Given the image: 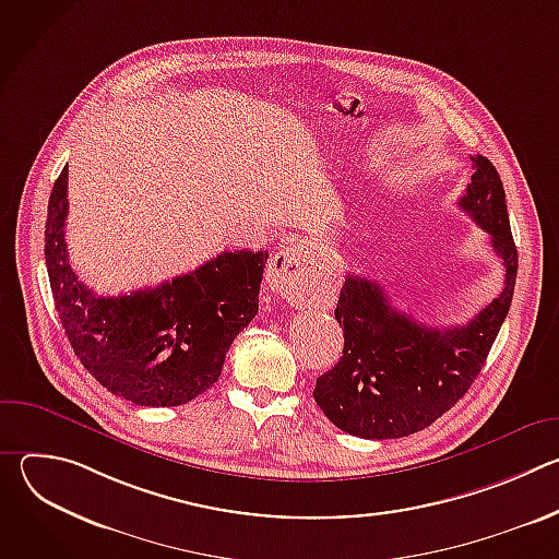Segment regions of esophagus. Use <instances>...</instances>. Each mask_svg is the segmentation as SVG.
I'll use <instances>...</instances> for the list:
<instances>
[{
	"mask_svg": "<svg viewBox=\"0 0 559 559\" xmlns=\"http://www.w3.org/2000/svg\"><path fill=\"white\" fill-rule=\"evenodd\" d=\"M311 267L307 263V250L300 243H287L283 246L267 263V285L285 296V298H298L309 278H311Z\"/></svg>",
	"mask_w": 559,
	"mask_h": 559,
	"instance_id": "obj_1",
	"label": "esophagus"
}]
</instances>
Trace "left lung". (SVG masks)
I'll use <instances>...</instances> for the list:
<instances>
[{"label":"left lung","instance_id":"obj_1","mask_svg":"<svg viewBox=\"0 0 559 559\" xmlns=\"http://www.w3.org/2000/svg\"><path fill=\"white\" fill-rule=\"evenodd\" d=\"M473 175L457 205L491 236L504 265V287L466 325L427 328L389 305L371 278L347 274L336 305L341 360L313 386V401L343 431L386 440L423 431L449 412L483 371L509 313L518 250L502 179L487 156H471Z\"/></svg>","mask_w":559,"mask_h":559}]
</instances>
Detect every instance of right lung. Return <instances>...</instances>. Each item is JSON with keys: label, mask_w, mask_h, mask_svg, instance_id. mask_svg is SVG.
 <instances>
[{"label": "right lung", "mask_w": 559, "mask_h": 559, "mask_svg": "<svg viewBox=\"0 0 559 559\" xmlns=\"http://www.w3.org/2000/svg\"><path fill=\"white\" fill-rule=\"evenodd\" d=\"M66 214L68 166L50 192L44 254L74 356L99 384L141 407H179L205 393L259 311L267 252H223L158 287L106 298L70 267Z\"/></svg>", "instance_id": "add662e5"}]
</instances>
